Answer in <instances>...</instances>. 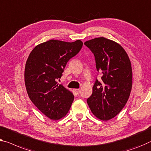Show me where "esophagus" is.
Returning <instances> with one entry per match:
<instances>
[{"label":"esophagus","mask_w":151,"mask_h":151,"mask_svg":"<svg viewBox=\"0 0 151 151\" xmlns=\"http://www.w3.org/2000/svg\"><path fill=\"white\" fill-rule=\"evenodd\" d=\"M75 91H76V93H77V94H79V93H80V92H81V91H80V89H75Z\"/></svg>","instance_id":"34e87169"}]
</instances>
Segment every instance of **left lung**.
Listing matches in <instances>:
<instances>
[{
	"instance_id": "1",
	"label": "left lung",
	"mask_w": 151,
	"mask_h": 151,
	"mask_svg": "<svg viewBox=\"0 0 151 151\" xmlns=\"http://www.w3.org/2000/svg\"><path fill=\"white\" fill-rule=\"evenodd\" d=\"M95 57L96 78L87 104L94 115L102 121L114 118L129 99L132 85L131 62L127 53L113 40L99 37L85 42Z\"/></svg>"
}]
</instances>
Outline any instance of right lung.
<instances>
[{"mask_svg":"<svg viewBox=\"0 0 151 151\" xmlns=\"http://www.w3.org/2000/svg\"><path fill=\"white\" fill-rule=\"evenodd\" d=\"M83 42L50 40L36 46L27 60L24 73L29 98L49 119L64 116L74 100L72 92L58 84V80L70 60L81 51Z\"/></svg>","mask_w":151,"mask_h":151,"instance_id":"add662e5","label":"right lung"}]
</instances>
